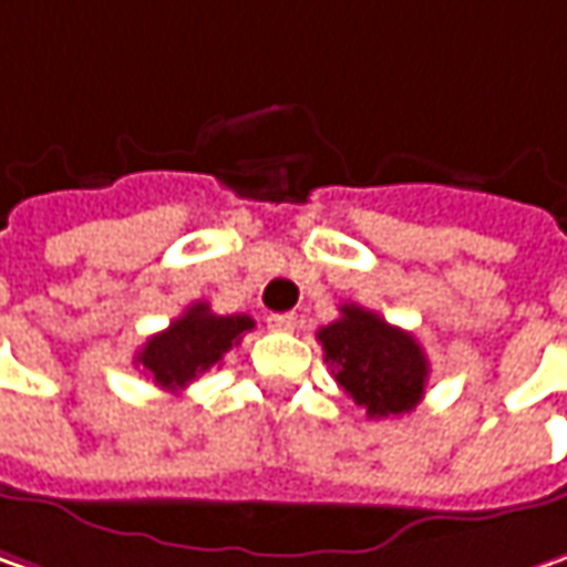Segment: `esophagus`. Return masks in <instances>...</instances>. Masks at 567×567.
I'll use <instances>...</instances> for the list:
<instances>
[{"label": "esophagus", "mask_w": 567, "mask_h": 567, "mask_svg": "<svg viewBox=\"0 0 567 567\" xmlns=\"http://www.w3.org/2000/svg\"><path fill=\"white\" fill-rule=\"evenodd\" d=\"M295 313H269V330H279V332H288V330H295Z\"/></svg>", "instance_id": "esophagus-1"}]
</instances>
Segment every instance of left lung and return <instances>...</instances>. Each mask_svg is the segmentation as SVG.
Wrapping results in <instances>:
<instances>
[{"instance_id": "left-lung-1", "label": "left lung", "mask_w": 567, "mask_h": 567, "mask_svg": "<svg viewBox=\"0 0 567 567\" xmlns=\"http://www.w3.org/2000/svg\"><path fill=\"white\" fill-rule=\"evenodd\" d=\"M339 310L342 317L317 332L336 383L368 419L412 412L429 383V358L415 336L358 305Z\"/></svg>"}]
</instances>
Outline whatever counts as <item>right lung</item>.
<instances>
[{
    "instance_id": "1",
    "label": "right lung",
    "mask_w": 567,
    "mask_h": 567,
    "mask_svg": "<svg viewBox=\"0 0 567 567\" xmlns=\"http://www.w3.org/2000/svg\"><path fill=\"white\" fill-rule=\"evenodd\" d=\"M254 330V320L247 313H212L209 305L186 308L167 330L155 332L142 349L136 364L158 383L161 390L181 393L186 383H193L212 364H218L225 352H231L240 336Z\"/></svg>"
}]
</instances>
